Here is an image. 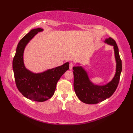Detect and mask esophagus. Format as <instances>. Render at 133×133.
<instances>
[{
    "label": "esophagus",
    "mask_w": 133,
    "mask_h": 133,
    "mask_svg": "<svg viewBox=\"0 0 133 133\" xmlns=\"http://www.w3.org/2000/svg\"><path fill=\"white\" fill-rule=\"evenodd\" d=\"M74 64H73L72 63H70V65H69V69L70 70H72V67H74Z\"/></svg>",
    "instance_id": "esophagus-1"
}]
</instances>
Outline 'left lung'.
<instances>
[{"instance_id":"1","label":"left lung","mask_w":133,"mask_h":133,"mask_svg":"<svg viewBox=\"0 0 133 133\" xmlns=\"http://www.w3.org/2000/svg\"><path fill=\"white\" fill-rule=\"evenodd\" d=\"M104 43L113 46L116 72L112 80L104 85H96L90 81L88 74L82 67H73L74 87L75 94L82 102L87 104H96L110 98L114 94L119 83L122 71V61L116 42L111 38L106 39Z\"/></svg>"}]
</instances>
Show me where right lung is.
<instances>
[{"label": "right lung", "instance_id": "right-lung-1", "mask_svg": "<svg viewBox=\"0 0 133 133\" xmlns=\"http://www.w3.org/2000/svg\"><path fill=\"white\" fill-rule=\"evenodd\" d=\"M43 31L41 28L32 29L20 41L12 62L17 88L24 97L36 102L46 101L51 97L58 81L69 69V62L39 73L33 72L25 67L23 61L25 47L38 32Z\"/></svg>", "mask_w": 133, "mask_h": 133}]
</instances>
